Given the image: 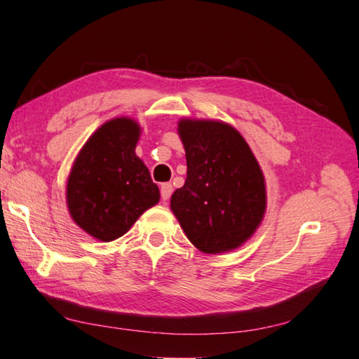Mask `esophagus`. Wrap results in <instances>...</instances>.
I'll return each mask as SVG.
<instances>
[{
    "mask_svg": "<svg viewBox=\"0 0 359 359\" xmlns=\"http://www.w3.org/2000/svg\"><path fill=\"white\" fill-rule=\"evenodd\" d=\"M171 194H172V185L162 184V187H160V196H162V199L166 202L171 197Z\"/></svg>",
    "mask_w": 359,
    "mask_h": 359,
    "instance_id": "obj_1",
    "label": "esophagus"
}]
</instances>
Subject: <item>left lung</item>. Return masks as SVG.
Segmentation results:
<instances>
[{"mask_svg": "<svg viewBox=\"0 0 359 359\" xmlns=\"http://www.w3.org/2000/svg\"><path fill=\"white\" fill-rule=\"evenodd\" d=\"M187 180L171 210L187 238L203 253L242 245L265 212V182L243 137L224 121L180 120Z\"/></svg>", "mask_w": 359, "mask_h": 359, "instance_id": "left-lung-1", "label": "left lung"}]
</instances>
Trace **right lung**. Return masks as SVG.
<instances>
[{
    "instance_id": "obj_1",
    "label": "right lung",
    "mask_w": 359,
    "mask_h": 359,
    "mask_svg": "<svg viewBox=\"0 0 359 359\" xmlns=\"http://www.w3.org/2000/svg\"><path fill=\"white\" fill-rule=\"evenodd\" d=\"M139 135L131 118L106 121L80 151L67 180L75 224L103 242L123 236L160 199L148 168L135 156Z\"/></svg>"
}]
</instances>
